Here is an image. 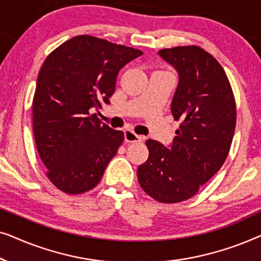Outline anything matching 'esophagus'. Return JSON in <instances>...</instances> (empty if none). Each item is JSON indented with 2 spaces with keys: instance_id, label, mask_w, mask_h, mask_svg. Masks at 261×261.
<instances>
[{
  "instance_id": "1",
  "label": "esophagus",
  "mask_w": 261,
  "mask_h": 261,
  "mask_svg": "<svg viewBox=\"0 0 261 261\" xmlns=\"http://www.w3.org/2000/svg\"><path fill=\"white\" fill-rule=\"evenodd\" d=\"M124 140L127 142H141L142 137L135 134L132 129H126L124 130Z\"/></svg>"
}]
</instances>
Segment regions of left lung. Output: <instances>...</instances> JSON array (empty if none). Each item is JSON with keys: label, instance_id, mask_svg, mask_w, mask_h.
Masks as SVG:
<instances>
[{"label": "left lung", "instance_id": "obj_1", "mask_svg": "<svg viewBox=\"0 0 261 261\" xmlns=\"http://www.w3.org/2000/svg\"><path fill=\"white\" fill-rule=\"evenodd\" d=\"M178 72L171 113L180 121L172 145L146 141L148 159L138 167L146 194L162 203L191 198L223 165L237 123L230 83L220 63L198 46L160 49Z\"/></svg>", "mask_w": 261, "mask_h": 261}]
</instances>
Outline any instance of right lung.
I'll return each instance as SVG.
<instances>
[{
    "label": "right lung",
    "instance_id": "obj_1",
    "mask_svg": "<svg viewBox=\"0 0 261 261\" xmlns=\"http://www.w3.org/2000/svg\"><path fill=\"white\" fill-rule=\"evenodd\" d=\"M141 55L140 49L78 35L42 64L33 98V132L46 176L59 190L83 194L99 183L124 135L90 110L108 105L119 71Z\"/></svg>",
    "mask_w": 261,
    "mask_h": 261
}]
</instances>
